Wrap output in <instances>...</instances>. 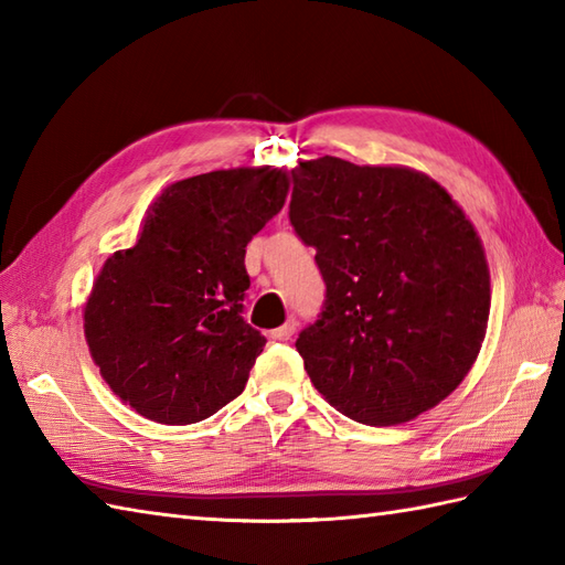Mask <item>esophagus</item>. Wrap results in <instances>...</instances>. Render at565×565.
I'll return each instance as SVG.
<instances>
[{
  "label": "esophagus",
  "mask_w": 565,
  "mask_h": 565,
  "mask_svg": "<svg viewBox=\"0 0 565 565\" xmlns=\"http://www.w3.org/2000/svg\"><path fill=\"white\" fill-rule=\"evenodd\" d=\"M294 332H296V320H289V322H284L281 328L271 330V340L286 342V340H291V338H294Z\"/></svg>",
  "instance_id": "1"
}]
</instances>
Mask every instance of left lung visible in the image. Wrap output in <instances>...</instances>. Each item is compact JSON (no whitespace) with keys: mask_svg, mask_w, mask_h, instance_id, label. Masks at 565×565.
Masks as SVG:
<instances>
[{"mask_svg":"<svg viewBox=\"0 0 565 565\" xmlns=\"http://www.w3.org/2000/svg\"><path fill=\"white\" fill-rule=\"evenodd\" d=\"M289 218L316 247L326 306L296 350L354 423H411L471 371L490 271L473 223L425 172L340 158L298 162Z\"/></svg>","mask_w":565,"mask_h":565,"instance_id":"8db88e82","label":"left lung"}]
</instances>
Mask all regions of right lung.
<instances>
[{
    "label": "right lung",
    "instance_id": "right-lung-1",
    "mask_svg": "<svg viewBox=\"0 0 565 565\" xmlns=\"http://www.w3.org/2000/svg\"><path fill=\"white\" fill-rule=\"evenodd\" d=\"M289 174L235 167L167 186L134 247L104 262L84 338L104 381L160 425H191L243 393L267 340L243 320L245 247L281 211Z\"/></svg>",
    "mask_w": 565,
    "mask_h": 565
}]
</instances>
